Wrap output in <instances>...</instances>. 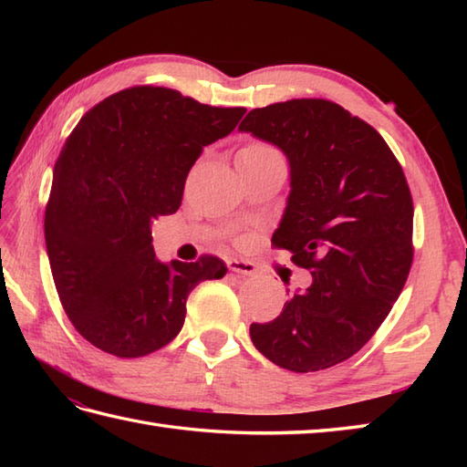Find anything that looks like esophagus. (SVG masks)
Returning <instances> with one entry per match:
<instances>
[{
    "mask_svg": "<svg viewBox=\"0 0 467 467\" xmlns=\"http://www.w3.org/2000/svg\"><path fill=\"white\" fill-rule=\"evenodd\" d=\"M228 269L234 273L246 275V276L256 275V265L253 261H246V259H231L228 261Z\"/></svg>",
    "mask_w": 467,
    "mask_h": 467,
    "instance_id": "34e87169",
    "label": "esophagus"
}]
</instances>
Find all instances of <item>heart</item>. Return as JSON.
<instances>
[{
  "mask_svg": "<svg viewBox=\"0 0 467 467\" xmlns=\"http://www.w3.org/2000/svg\"><path fill=\"white\" fill-rule=\"evenodd\" d=\"M239 154L244 156H254V158H263V156H273L276 154L275 148H271L269 144H263V142H253L249 146H244Z\"/></svg>",
  "mask_w": 467,
  "mask_h": 467,
  "instance_id": "1",
  "label": "heart"
}]
</instances>
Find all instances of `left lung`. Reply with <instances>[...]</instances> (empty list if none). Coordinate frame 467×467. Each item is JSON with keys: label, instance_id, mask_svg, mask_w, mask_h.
<instances>
[{"label": "left lung", "instance_id": "obj_1", "mask_svg": "<svg viewBox=\"0 0 467 467\" xmlns=\"http://www.w3.org/2000/svg\"><path fill=\"white\" fill-rule=\"evenodd\" d=\"M239 130L279 146L289 161L291 194L273 246L313 275L276 319L251 325V339L283 369H327L371 339L408 281V181L373 126L321 98L254 108Z\"/></svg>", "mask_w": 467, "mask_h": 467}]
</instances>
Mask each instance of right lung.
Returning a JSON list of instances; mask_svg holds the SVG:
<instances>
[{"mask_svg": "<svg viewBox=\"0 0 467 467\" xmlns=\"http://www.w3.org/2000/svg\"><path fill=\"white\" fill-rule=\"evenodd\" d=\"M246 108L134 86L88 110L54 168L44 233L56 291L76 331L116 357H144L181 333L198 283L223 279L213 254L161 263L150 224L174 214L202 148Z\"/></svg>", "mask_w": 467, "mask_h": 467, "instance_id": "add662e5", "label": "right lung"}]
</instances>
